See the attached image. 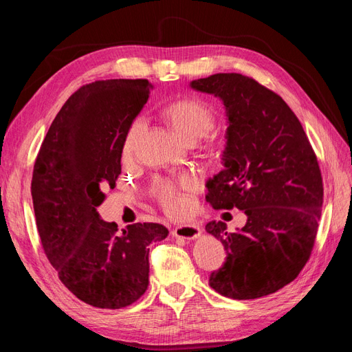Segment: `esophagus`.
<instances>
[{"mask_svg":"<svg viewBox=\"0 0 352 352\" xmlns=\"http://www.w3.org/2000/svg\"><path fill=\"white\" fill-rule=\"evenodd\" d=\"M172 235L175 238H179V239L192 241V239L199 238L201 228L198 225H195V223H189V225H182V226L175 228L173 232H172Z\"/></svg>","mask_w":352,"mask_h":352,"instance_id":"esophagus-1","label":"esophagus"}]
</instances>
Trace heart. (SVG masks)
Instances as JSON below:
<instances>
[{
    "mask_svg": "<svg viewBox=\"0 0 352 352\" xmlns=\"http://www.w3.org/2000/svg\"><path fill=\"white\" fill-rule=\"evenodd\" d=\"M168 126L182 138L186 144H194L199 138L206 136L214 126V114L206 102L195 98H184L167 104L162 111ZM141 126L138 120L133 123L131 138L124 145V155L132 151V135ZM195 189V179L190 176L179 177L176 182L170 180H160L155 185V192L162 201L164 208L172 214H180L186 206L188 199L185 194Z\"/></svg>",
    "mask_w": 352,
    "mask_h": 352,
    "instance_id": "obj_1",
    "label": "heart"
}]
</instances>
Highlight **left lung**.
Wrapping results in <instances>:
<instances>
[{
    "mask_svg": "<svg viewBox=\"0 0 352 352\" xmlns=\"http://www.w3.org/2000/svg\"><path fill=\"white\" fill-rule=\"evenodd\" d=\"M189 88L217 97L228 120L223 168L207 180L206 199L214 210L236 207L247 216L233 233L223 221L206 226L226 250L208 283L233 300L270 295L310 258L323 204L316 154L287 104L254 79L216 73Z\"/></svg>",
    "mask_w": 352,
    "mask_h": 352,
    "instance_id": "obj_1",
    "label": "left lung"
}]
</instances>
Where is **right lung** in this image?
Segmentation results:
<instances>
[{
	"instance_id": "1",
	"label": "right lung",
	"mask_w": 352,
	"mask_h": 352,
	"mask_svg": "<svg viewBox=\"0 0 352 352\" xmlns=\"http://www.w3.org/2000/svg\"><path fill=\"white\" fill-rule=\"evenodd\" d=\"M146 79L85 85L63 105L36 157L32 199L41 243L60 280L98 308L131 305L146 291L150 243L168 230L158 223L117 229L98 207L114 188L133 120L150 97Z\"/></svg>"
}]
</instances>
